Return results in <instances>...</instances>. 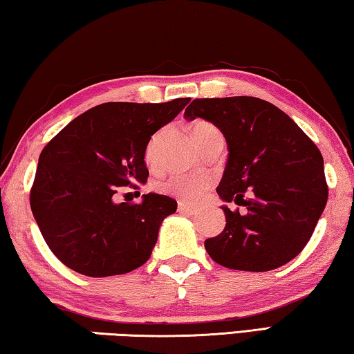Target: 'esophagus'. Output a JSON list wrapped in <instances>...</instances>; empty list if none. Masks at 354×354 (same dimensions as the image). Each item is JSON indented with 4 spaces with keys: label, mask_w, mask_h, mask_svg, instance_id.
Here are the masks:
<instances>
[{
    "label": "esophagus",
    "mask_w": 354,
    "mask_h": 354,
    "mask_svg": "<svg viewBox=\"0 0 354 354\" xmlns=\"http://www.w3.org/2000/svg\"><path fill=\"white\" fill-rule=\"evenodd\" d=\"M178 212H180V214H185V215H194L198 210L192 207V205L180 203V204H178Z\"/></svg>",
    "instance_id": "1"
}]
</instances>
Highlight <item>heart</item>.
<instances>
[{
    "label": "heart",
    "mask_w": 354,
    "mask_h": 354,
    "mask_svg": "<svg viewBox=\"0 0 354 354\" xmlns=\"http://www.w3.org/2000/svg\"><path fill=\"white\" fill-rule=\"evenodd\" d=\"M162 133H165V129L156 131L145 145L144 158L149 165L155 162L156 160ZM218 134V128L209 122H196L192 128V136L198 147H201L204 142H207L210 138ZM212 185H214V178L210 176H183V174H174V176L162 178V180L156 183V188H158L162 194L174 196V198L180 199L182 203L196 204L205 198V194L210 192Z\"/></svg>",
    "instance_id": "obj_1"
}]
</instances>
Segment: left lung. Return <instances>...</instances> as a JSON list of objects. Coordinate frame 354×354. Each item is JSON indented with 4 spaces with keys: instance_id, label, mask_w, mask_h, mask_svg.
Segmentation results:
<instances>
[{
    "instance_id": "8db88e82",
    "label": "left lung",
    "mask_w": 354,
    "mask_h": 354,
    "mask_svg": "<svg viewBox=\"0 0 354 354\" xmlns=\"http://www.w3.org/2000/svg\"><path fill=\"white\" fill-rule=\"evenodd\" d=\"M212 122L227 142V162L216 188L226 203V226L204 242L227 269L266 272L302 252L328 203L323 155L283 111L253 96L201 97L185 118Z\"/></svg>"
}]
</instances>
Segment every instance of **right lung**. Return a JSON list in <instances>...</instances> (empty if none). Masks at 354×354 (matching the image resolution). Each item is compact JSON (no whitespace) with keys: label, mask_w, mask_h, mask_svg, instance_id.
Masks as SVG:
<instances>
[{"label":"right lung","mask_w":354,"mask_h":354,"mask_svg":"<svg viewBox=\"0 0 354 354\" xmlns=\"http://www.w3.org/2000/svg\"><path fill=\"white\" fill-rule=\"evenodd\" d=\"M188 102H106L75 117L42 149L31 212L64 266L86 277H111L147 263L161 221L177 203L149 193L142 203L118 204L115 196L147 182V142Z\"/></svg>","instance_id":"add662e5"}]
</instances>
